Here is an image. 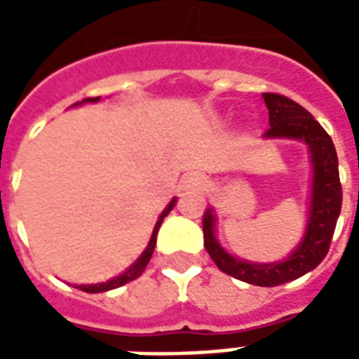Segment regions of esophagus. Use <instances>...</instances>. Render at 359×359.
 Returning a JSON list of instances; mask_svg holds the SVG:
<instances>
[{
    "instance_id": "34e87169",
    "label": "esophagus",
    "mask_w": 359,
    "mask_h": 359,
    "mask_svg": "<svg viewBox=\"0 0 359 359\" xmlns=\"http://www.w3.org/2000/svg\"><path fill=\"white\" fill-rule=\"evenodd\" d=\"M203 187V177L200 172H188L180 180V188L182 190H198Z\"/></svg>"
}]
</instances>
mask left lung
I'll return each mask as SVG.
<instances>
[{"label":"left lung","instance_id":"8db88e82","mask_svg":"<svg viewBox=\"0 0 359 359\" xmlns=\"http://www.w3.org/2000/svg\"><path fill=\"white\" fill-rule=\"evenodd\" d=\"M264 102L269 109V128L264 138H290L308 144L313 165L311 203H309L308 229L302 242L290 256L277 264H250L233 257L221 248L215 238L213 210L203 215V246L219 269L231 277L256 286H278L306 275L321 264L331 246L342 205V187L339 177V159L331 136L317 123L313 115L300 103L280 94L265 92Z\"/></svg>","mask_w":359,"mask_h":359}]
</instances>
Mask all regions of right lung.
<instances>
[{
  "label": "right lung",
  "instance_id": "add662e5",
  "mask_svg": "<svg viewBox=\"0 0 359 359\" xmlns=\"http://www.w3.org/2000/svg\"><path fill=\"white\" fill-rule=\"evenodd\" d=\"M100 97H86V100H82V103L84 102H97ZM175 202L177 200H172L167 208L163 210V213L159 215V221L156 223V226H154V233H151V238H149V244L148 248L142 252V256L134 262L128 269L125 271V273H121L118 277L111 278V280H107V283H100V285H81V290H84V292H90V294H95V292H105V290H113V288H118V286L126 285V283H130V280H134V278H138L144 273V269H146V265L149 264V259H151V254H154V248H156V241H157V231H159V226H161V223H163V217L169 213V211L175 208Z\"/></svg>",
  "mask_w": 359,
  "mask_h": 359
}]
</instances>
